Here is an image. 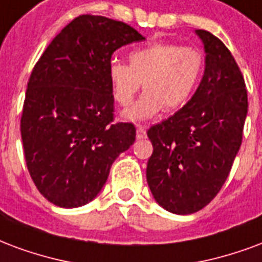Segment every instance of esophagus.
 <instances>
[{"label":"esophagus","mask_w":262,"mask_h":262,"mask_svg":"<svg viewBox=\"0 0 262 262\" xmlns=\"http://www.w3.org/2000/svg\"><path fill=\"white\" fill-rule=\"evenodd\" d=\"M136 136L137 139H144L147 136V127L146 126H137L136 127Z\"/></svg>","instance_id":"obj_1"}]
</instances>
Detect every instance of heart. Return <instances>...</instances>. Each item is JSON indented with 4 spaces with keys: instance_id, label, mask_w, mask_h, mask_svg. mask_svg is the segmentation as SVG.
<instances>
[{
    "instance_id": "b5f03b06",
    "label": "heart",
    "mask_w": 262,
    "mask_h": 262,
    "mask_svg": "<svg viewBox=\"0 0 262 262\" xmlns=\"http://www.w3.org/2000/svg\"><path fill=\"white\" fill-rule=\"evenodd\" d=\"M129 65L114 61L108 67V82L114 100L129 106L141 89L146 93L125 115L143 121L187 104L200 83L205 68L204 54L195 47L176 42H151L127 55Z\"/></svg>"
}]
</instances>
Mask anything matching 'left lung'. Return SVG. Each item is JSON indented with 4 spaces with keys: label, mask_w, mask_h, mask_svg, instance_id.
I'll list each match as a JSON object with an SVG mask.
<instances>
[{
    "label": "left lung",
    "mask_w": 262,
    "mask_h": 262,
    "mask_svg": "<svg viewBox=\"0 0 262 262\" xmlns=\"http://www.w3.org/2000/svg\"><path fill=\"white\" fill-rule=\"evenodd\" d=\"M195 33L207 54L200 86L182 110L147 132L150 190L161 207L179 215L200 211L220 193L249 108L245 77L228 47L207 30Z\"/></svg>",
    "instance_id": "1"
}]
</instances>
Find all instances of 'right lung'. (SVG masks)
I'll list each match as a JSON object with an SVG mask.
<instances>
[{"instance_id":"right-lung-1","label":"right lung","mask_w":262,"mask_h":262,"mask_svg":"<svg viewBox=\"0 0 262 262\" xmlns=\"http://www.w3.org/2000/svg\"><path fill=\"white\" fill-rule=\"evenodd\" d=\"M144 37L127 23L80 15L58 33L34 65L20 118L34 185L62 208L87 204L112 162L136 140L130 122H114L108 82L112 54Z\"/></svg>"}]
</instances>
